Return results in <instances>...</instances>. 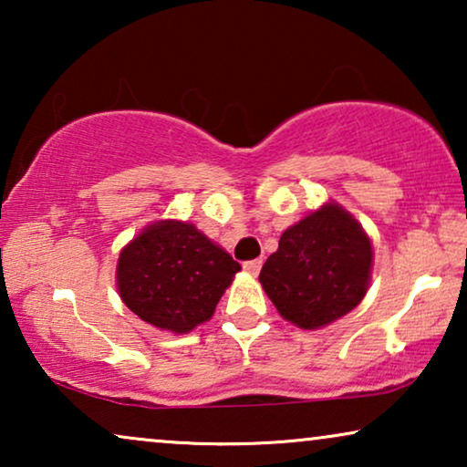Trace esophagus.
Returning a JSON list of instances; mask_svg holds the SVG:
<instances>
[{
  "label": "esophagus",
  "mask_w": 467,
  "mask_h": 467,
  "mask_svg": "<svg viewBox=\"0 0 467 467\" xmlns=\"http://www.w3.org/2000/svg\"><path fill=\"white\" fill-rule=\"evenodd\" d=\"M261 264H264V261H261V259L246 261V264H244V270H246L248 274H253V276H257L259 270H261Z\"/></svg>",
  "instance_id": "1"
}]
</instances>
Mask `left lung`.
<instances>
[{
    "mask_svg": "<svg viewBox=\"0 0 467 467\" xmlns=\"http://www.w3.org/2000/svg\"><path fill=\"white\" fill-rule=\"evenodd\" d=\"M369 274L368 234L347 210L329 202L280 235L259 283L280 317L302 329H318L359 306Z\"/></svg>",
    "mask_w": 467,
    "mask_h": 467,
    "instance_id": "8db88e82",
    "label": "left lung"
}]
</instances>
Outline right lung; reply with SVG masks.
I'll return each instance as SVG.
<instances>
[{
	"instance_id": "right-lung-1",
	"label": "right lung",
	"mask_w": 467,
	"mask_h": 467,
	"mask_svg": "<svg viewBox=\"0 0 467 467\" xmlns=\"http://www.w3.org/2000/svg\"><path fill=\"white\" fill-rule=\"evenodd\" d=\"M242 270L195 225L157 221L119 254L117 286L127 308L152 327L187 334L210 321Z\"/></svg>"
}]
</instances>
